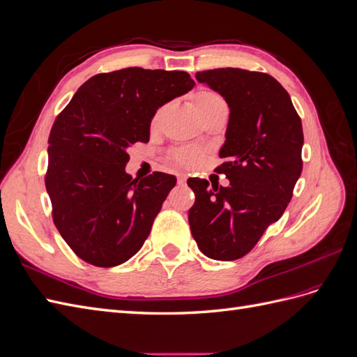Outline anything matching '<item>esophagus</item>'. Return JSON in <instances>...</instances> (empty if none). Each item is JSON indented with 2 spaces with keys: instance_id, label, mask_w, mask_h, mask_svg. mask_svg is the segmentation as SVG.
Instances as JSON below:
<instances>
[{
  "instance_id": "1",
  "label": "esophagus",
  "mask_w": 357,
  "mask_h": 357,
  "mask_svg": "<svg viewBox=\"0 0 357 357\" xmlns=\"http://www.w3.org/2000/svg\"><path fill=\"white\" fill-rule=\"evenodd\" d=\"M186 180H188V176L186 174H178L177 176V183L180 186H185L186 185Z\"/></svg>"
}]
</instances>
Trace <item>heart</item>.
Wrapping results in <instances>:
<instances>
[{"label": "heart", "mask_w": 357, "mask_h": 357, "mask_svg": "<svg viewBox=\"0 0 357 357\" xmlns=\"http://www.w3.org/2000/svg\"><path fill=\"white\" fill-rule=\"evenodd\" d=\"M192 100H193L195 109H197V112L199 113L201 117L204 114L210 113L211 110H214L215 107L226 105L222 96L218 92L210 91V89L197 91L195 93H193ZM164 110H165V107H160V109L155 113V116L152 119L153 125L159 121L162 113H164ZM201 158H202V152L197 147H180V149L172 150L171 155H169V159L174 162V164L181 165V167H193L195 164H198Z\"/></svg>", "instance_id": "obj_1"}]
</instances>
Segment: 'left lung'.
Masks as SVG:
<instances>
[{
	"mask_svg": "<svg viewBox=\"0 0 357 357\" xmlns=\"http://www.w3.org/2000/svg\"><path fill=\"white\" fill-rule=\"evenodd\" d=\"M229 105V122L215 168L229 186L189 178L195 204L189 225L199 250L215 261L245 256L282 218L302 172L301 117L273 75L241 68L195 74Z\"/></svg>",
	"mask_w": 357,
	"mask_h": 357,
	"instance_id": "left-lung-1",
	"label": "left lung"
}]
</instances>
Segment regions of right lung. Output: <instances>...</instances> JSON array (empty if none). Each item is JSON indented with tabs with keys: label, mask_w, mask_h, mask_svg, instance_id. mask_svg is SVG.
Here are the masks:
<instances>
[{
	"label": "right lung",
	"mask_w": 357,
	"mask_h": 357,
	"mask_svg": "<svg viewBox=\"0 0 357 357\" xmlns=\"http://www.w3.org/2000/svg\"><path fill=\"white\" fill-rule=\"evenodd\" d=\"M186 71L138 67L96 74L56 117L46 189L55 226L84 262L110 268L143 247L177 178L126 174L128 149L147 143L159 107L189 92Z\"/></svg>",
	"instance_id": "obj_1"
}]
</instances>
